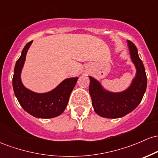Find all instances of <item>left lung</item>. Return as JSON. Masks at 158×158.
I'll use <instances>...</instances> for the list:
<instances>
[{
    "instance_id": "obj_1",
    "label": "left lung",
    "mask_w": 158,
    "mask_h": 158,
    "mask_svg": "<svg viewBox=\"0 0 158 158\" xmlns=\"http://www.w3.org/2000/svg\"><path fill=\"white\" fill-rule=\"evenodd\" d=\"M130 56L136 68V75L126 90L114 93L108 91L101 83L89 77V93L94 111L106 118H120L135 110L142 100L147 86V78L138 51L131 41H127Z\"/></svg>"
}]
</instances>
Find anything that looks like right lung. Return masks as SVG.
<instances>
[{"label":"right lung","mask_w":158,"mask_h":158,"mask_svg":"<svg viewBox=\"0 0 158 158\" xmlns=\"http://www.w3.org/2000/svg\"><path fill=\"white\" fill-rule=\"evenodd\" d=\"M32 43V41L25 45L16 61L12 78L14 93L20 105L27 113L37 118H53L62 114L66 108L69 97L79 78L64 79L56 88L47 93H35L27 88L21 81V73L27 52Z\"/></svg>","instance_id":"add662e5"}]
</instances>
